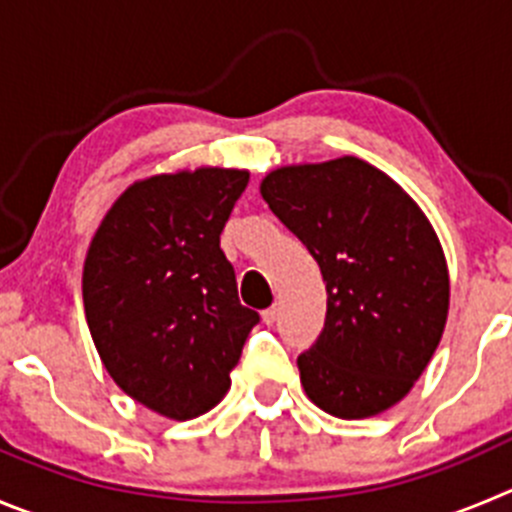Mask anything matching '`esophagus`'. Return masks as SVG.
Instances as JSON below:
<instances>
[{
	"mask_svg": "<svg viewBox=\"0 0 512 512\" xmlns=\"http://www.w3.org/2000/svg\"><path fill=\"white\" fill-rule=\"evenodd\" d=\"M262 321H265L267 326H272V323L278 321V308H275V305H272V308L262 310Z\"/></svg>",
	"mask_w": 512,
	"mask_h": 512,
	"instance_id": "1",
	"label": "esophagus"
}]
</instances>
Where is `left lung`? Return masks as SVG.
I'll use <instances>...</instances> for the list:
<instances>
[{
  "mask_svg": "<svg viewBox=\"0 0 512 512\" xmlns=\"http://www.w3.org/2000/svg\"><path fill=\"white\" fill-rule=\"evenodd\" d=\"M260 194L326 283V326L298 356L308 399L338 419L399 404L427 369L450 313V270L427 214L358 156L278 166Z\"/></svg>",
  "mask_w": 512,
  "mask_h": 512,
  "instance_id": "obj_1",
  "label": "left lung"
}]
</instances>
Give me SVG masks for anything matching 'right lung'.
<instances>
[{"label": "right lung", "instance_id": "add662e5", "mask_svg": "<svg viewBox=\"0 0 512 512\" xmlns=\"http://www.w3.org/2000/svg\"><path fill=\"white\" fill-rule=\"evenodd\" d=\"M247 169L199 166L138 179L88 247L83 305L111 379L161 417L186 422L229 391L255 310L219 247Z\"/></svg>", "mask_w": 512, "mask_h": 512}]
</instances>
